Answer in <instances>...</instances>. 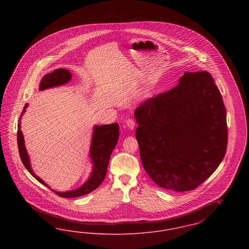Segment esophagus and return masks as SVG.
<instances>
[{
    "label": "esophagus",
    "instance_id": "1",
    "mask_svg": "<svg viewBox=\"0 0 249 249\" xmlns=\"http://www.w3.org/2000/svg\"><path fill=\"white\" fill-rule=\"evenodd\" d=\"M126 125H127V127L130 129V130H132L134 127H135V120L133 119H128L126 120Z\"/></svg>",
    "mask_w": 249,
    "mask_h": 249
}]
</instances>
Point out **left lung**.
<instances>
[{
	"label": "left lung",
	"mask_w": 249,
	"mask_h": 249,
	"mask_svg": "<svg viewBox=\"0 0 249 249\" xmlns=\"http://www.w3.org/2000/svg\"><path fill=\"white\" fill-rule=\"evenodd\" d=\"M135 119L143 169L163 189L195 190L225 156V106L208 71L185 72L138 107Z\"/></svg>",
	"instance_id": "obj_1"
}]
</instances>
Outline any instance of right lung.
I'll list each match as a JSON object with an SVG mask.
<instances>
[{"mask_svg": "<svg viewBox=\"0 0 249 249\" xmlns=\"http://www.w3.org/2000/svg\"><path fill=\"white\" fill-rule=\"evenodd\" d=\"M71 74L67 69H57L52 72L46 74L40 83V90L46 89L48 88H52L55 86H59L67 83L71 79ZM28 105L26 104L24 107L21 116L25 112ZM20 121V119H19ZM119 136V127L118 123H113L109 125L95 126L92 142L90 146V157L93 162V170L90 178L77 190L67 191V192H57L54 191L58 196L61 198H76L89 194V192L96 190L104 181L107 176V167L109 163L110 156L112 154L115 146L118 143ZM18 152L25 168L29 171V173L39 181L44 186L48 187V185L41 179L36 176L34 173L31 163L29 160V156L25 148V141L23 134L20 130V123L18 124Z\"/></svg>", "mask_w": 249, "mask_h": 249, "instance_id": "obj_1", "label": "right lung"}]
</instances>
